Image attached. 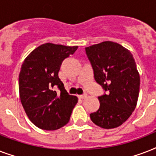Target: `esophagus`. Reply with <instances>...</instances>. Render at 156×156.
Wrapping results in <instances>:
<instances>
[{"label": "esophagus", "mask_w": 156, "mask_h": 156, "mask_svg": "<svg viewBox=\"0 0 156 156\" xmlns=\"http://www.w3.org/2000/svg\"><path fill=\"white\" fill-rule=\"evenodd\" d=\"M78 98H79V99H85V98H87V95L84 94V95H78Z\"/></svg>", "instance_id": "34e87169"}]
</instances>
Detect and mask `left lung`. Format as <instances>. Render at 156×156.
<instances>
[{
	"mask_svg": "<svg viewBox=\"0 0 156 156\" xmlns=\"http://www.w3.org/2000/svg\"><path fill=\"white\" fill-rule=\"evenodd\" d=\"M85 50L95 80L107 92L98 97L100 108L90 114V119L101 128L118 127L134 111L139 94L140 77L133 55L111 41Z\"/></svg>",
	"mask_w": 156,
	"mask_h": 156,
	"instance_id": "left-lung-1",
	"label": "left lung"
}]
</instances>
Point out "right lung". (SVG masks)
<instances>
[{
    "instance_id": "add662e5",
    "label": "right lung",
    "mask_w": 156,
    "mask_h": 156,
    "mask_svg": "<svg viewBox=\"0 0 156 156\" xmlns=\"http://www.w3.org/2000/svg\"><path fill=\"white\" fill-rule=\"evenodd\" d=\"M77 49L78 46L47 43L33 50L23 61L18 79L21 103L38 128L56 130L69 121L78 98L69 95L58 72L62 61Z\"/></svg>"
}]
</instances>
